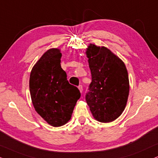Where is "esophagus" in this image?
Instances as JSON below:
<instances>
[{"mask_svg":"<svg viewBox=\"0 0 158 158\" xmlns=\"http://www.w3.org/2000/svg\"><path fill=\"white\" fill-rule=\"evenodd\" d=\"M78 89L80 90V91H81V92H82V91H83V85H78Z\"/></svg>","mask_w":158,"mask_h":158,"instance_id":"1","label":"esophagus"}]
</instances>
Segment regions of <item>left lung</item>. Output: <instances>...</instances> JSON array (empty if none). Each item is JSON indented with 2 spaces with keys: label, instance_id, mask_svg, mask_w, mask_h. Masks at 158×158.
<instances>
[{
  "label": "left lung",
  "instance_id": "8db88e82",
  "mask_svg": "<svg viewBox=\"0 0 158 158\" xmlns=\"http://www.w3.org/2000/svg\"><path fill=\"white\" fill-rule=\"evenodd\" d=\"M85 53L91 73L85 100L95 119L113 122L124 111L129 95L125 64L106 47L90 44Z\"/></svg>",
  "mask_w": 158,
  "mask_h": 158
}]
</instances>
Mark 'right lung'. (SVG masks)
<instances>
[{"instance_id":"1","label":"right lung","mask_w":158,"mask_h":158,"mask_svg":"<svg viewBox=\"0 0 158 158\" xmlns=\"http://www.w3.org/2000/svg\"><path fill=\"white\" fill-rule=\"evenodd\" d=\"M61 56L58 48L46 51L32 68L29 81L35 110L52 127L69 122L81 97L79 89L69 84L61 67Z\"/></svg>"}]
</instances>
